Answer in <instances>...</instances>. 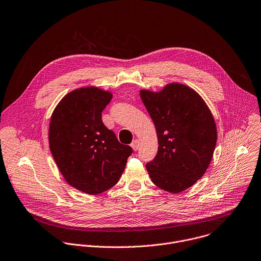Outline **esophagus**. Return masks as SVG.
Returning a JSON list of instances; mask_svg holds the SVG:
<instances>
[{"label":"esophagus","instance_id":"esophagus-1","mask_svg":"<svg viewBox=\"0 0 261 261\" xmlns=\"http://www.w3.org/2000/svg\"><path fill=\"white\" fill-rule=\"evenodd\" d=\"M130 147L133 148L134 151H137V150L139 149V147H140V142H139L138 140H135V141L130 144Z\"/></svg>","mask_w":261,"mask_h":261}]
</instances>
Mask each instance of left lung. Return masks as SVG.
Wrapping results in <instances>:
<instances>
[{
	"label": "left lung",
	"mask_w": 261,
	"mask_h": 261,
	"mask_svg": "<svg viewBox=\"0 0 261 261\" xmlns=\"http://www.w3.org/2000/svg\"><path fill=\"white\" fill-rule=\"evenodd\" d=\"M140 95L154 121L158 153L146 168L159 188L179 193L205 173L217 144V126L206 103L186 85L171 83Z\"/></svg>",
	"instance_id": "left-lung-1"
}]
</instances>
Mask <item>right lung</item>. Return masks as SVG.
<instances>
[{"mask_svg": "<svg viewBox=\"0 0 261 261\" xmlns=\"http://www.w3.org/2000/svg\"><path fill=\"white\" fill-rule=\"evenodd\" d=\"M111 99L109 91L79 88L59 102L50 117L48 142L58 168L71 186L87 194L114 186L133 153L102 122Z\"/></svg>", "mask_w": 261, "mask_h": 261, "instance_id": "obj_1", "label": "right lung"}]
</instances>
